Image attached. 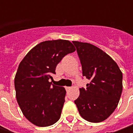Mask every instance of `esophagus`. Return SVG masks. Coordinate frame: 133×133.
I'll list each match as a JSON object with an SVG mask.
<instances>
[{"mask_svg": "<svg viewBox=\"0 0 133 133\" xmlns=\"http://www.w3.org/2000/svg\"><path fill=\"white\" fill-rule=\"evenodd\" d=\"M70 89H71V87H66V91H69Z\"/></svg>", "mask_w": 133, "mask_h": 133, "instance_id": "34e87169", "label": "esophagus"}]
</instances>
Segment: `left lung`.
I'll list each match as a JSON object with an SVG mask.
<instances>
[{"mask_svg":"<svg viewBox=\"0 0 133 133\" xmlns=\"http://www.w3.org/2000/svg\"><path fill=\"white\" fill-rule=\"evenodd\" d=\"M82 66L83 76L90 80L80 89L75 101L81 116L89 122L106 120L120 100L123 75L115 61L101 49L88 43L72 41Z\"/></svg>","mask_w":133,"mask_h":133,"instance_id":"obj_1","label":"left lung"}]
</instances>
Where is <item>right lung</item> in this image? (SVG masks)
I'll return each mask as SVG.
<instances>
[{
	"mask_svg": "<svg viewBox=\"0 0 133 133\" xmlns=\"http://www.w3.org/2000/svg\"><path fill=\"white\" fill-rule=\"evenodd\" d=\"M75 51L69 41H46L32 49L19 64L15 78L16 98L23 115L35 125L48 127L59 120L66 90L49 80L64 56Z\"/></svg>",
	"mask_w": 133,
	"mask_h": 133,
	"instance_id": "1",
	"label": "right lung"
}]
</instances>
